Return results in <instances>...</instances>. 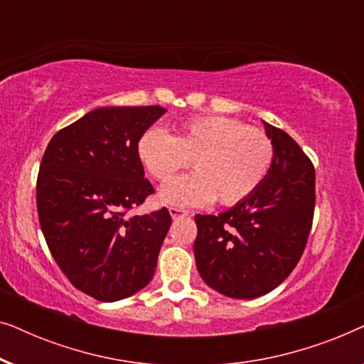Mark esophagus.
<instances>
[{
    "label": "esophagus",
    "mask_w": 364,
    "mask_h": 364,
    "mask_svg": "<svg viewBox=\"0 0 364 364\" xmlns=\"http://www.w3.org/2000/svg\"><path fill=\"white\" fill-rule=\"evenodd\" d=\"M168 212H171V217L176 220V218H182V217H187L188 212L183 210V208H178V207H171L168 208Z\"/></svg>",
    "instance_id": "1"
}]
</instances>
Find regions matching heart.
Returning a JSON list of instances; mask_svg holds the SVG:
<instances>
[{"mask_svg": "<svg viewBox=\"0 0 364 364\" xmlns=\"http://www.w3.org/2000/svg\"><path fill=\"white\" fill-rule=\"evenodd\" d=\"M137 156L157 182L166 183L193 162L197 172L178 177L161 191L173 205H220L247 200L265 181L275 146L265 131L225 116L188 119L176 134L152 127L139 137Z\"/></svg>", "mask_w": 364, "mask_h": 364, "instance_id": "heart-1", "label": "heart"}]
</instances>
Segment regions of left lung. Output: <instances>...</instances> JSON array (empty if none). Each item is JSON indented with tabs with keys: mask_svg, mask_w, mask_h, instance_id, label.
Segmentation results:
<instances>
[{
	"mask_svg": "<svg viewBox=\"0 0 364 364\" xmlns=\"http://www.w3.org/2000/svg\"><path fill=\"white\" fill-rule=\"evenodd\" d=\"M275 159L258 191L218 215H196L198 273L222 295H267L293 272L315 212V167L285 131L263 122Z\"/></svg>",
	"mask_w": 364,
	"mask_h": 364,
	"instance_id": "8db88e82",
	"label": "left lung"
}]
</instances>
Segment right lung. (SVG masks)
Here are the masks:
<instances>
[{
	"label": "right lung",
	"instance_id": "obj_1",
	"mask_svg": "<svg viewBox=\"0 0 364 364\" xmlns=\"http://www.w3.org/2000/svg\"><path fill=\"white\" fill-rule=\"evenodd\" d=\"M164 112L94 109L49 141L39 166L36 203L49 252L68 280L99 301L134 295L156 272L171 213L127 212L154 193L137 142Z\"/></svg>",
	"mask_w": 364,
	"mask_h": 364
}]
</instances>
